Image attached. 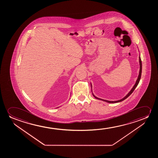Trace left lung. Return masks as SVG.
<instances>
[{"instance_id": "left-lung-1", "label": "left lung", "mask_w": 158, "mask_h": 158, "mask_svg": "<svg viewBox=\"0 0 158 158\" xmlns=\"http://www.w3.org/2000/svg\"><path fill=\"white\" fill-rule=\"evenodd\" d=\"M139 63H140V71H139V74L138 77V79H137V80H136V82H135V84L134 85V86L132 88V89L130 91V92L128 93L127 95H126L125 97L123 98V99H121L119 100H117V101H108V100H106L102 99H100V98H98L96 97L95 95H94L93 94V95L94 97V98H95L96 99H97L101 100H102V101H104V102H108V103H117V102H121L122 101H123L124 100L126 99L129 96H130L132 93H133V92L134 91L135 89L136 88V87L138 86V85L139 82V81L140 80L141 76V72H142V63H141V60L140 56H139ZM91 86H92V85H91Z\"/></svg>"}]
</instances>
